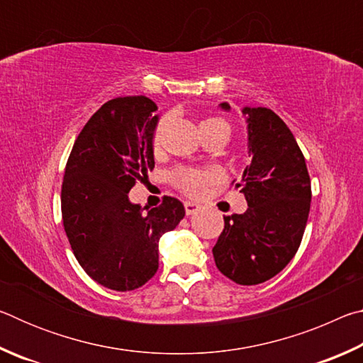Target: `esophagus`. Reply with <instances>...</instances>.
Segmentation results:
<instances>
[{
	"instance_id": "obj_1",
	"label": "esophagus",
	"mask_w": 363,
	"mask_h": 363,
	"mask_svg": "<svg viewBox=\"0 0 363 363\" xmlns=\"http://www.w3.org/2000/svg\"><path fill=\"white\" fill-rule=\"evenodd\" d=\"M184 208H186L187 216H190V214H195L196 211H200V205L192 203V201H186V203H184Z\"/></svg>"
}]
</instances>
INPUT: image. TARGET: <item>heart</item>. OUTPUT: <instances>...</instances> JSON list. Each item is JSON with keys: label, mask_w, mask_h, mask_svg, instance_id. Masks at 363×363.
Instances as JSON below:
<instances>
[{"label": "heart", "mask_w": 363, "mask_h": 363, "mask_svg": "<svg viewBox=\"0 0 363 363\" xmlns=\"http://www.w3.org/2000/svg\"><path fill=\"white\" fill-rule=\"evenodd\" d=\"M210 123H223V125H227L223 118H218V116L206 118L205 121H201V125H210ZM164 126H167V120L164 118H162L157 123L155 130H153V136H152L153 147H160V144H162ZM168 179L171 184H173V187H176L184 195L200 196L205 192L208 186H211L213 182H216L219 179V171L214 168L176 167L168 173Z\"/></svg>", "instance_id": "b5f03b06"}]
</instances>
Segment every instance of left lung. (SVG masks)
<instances>
[{
	"instance_id": "left-lung-1",
	"label": "left lung",
	"mask_w": 363,
	"mask_h": 363,
	"mask_svg": "<svg viewBox=\"0 0 363 363\" xmlns=\"http://www.w3.org/2000/svg\"><path fill=\"white\" fill-rule=\"evenodd\" d=\"M220 107L229 110L227 102ZM251 162L232 186L248 203L243 214L224 216L213 256L238 285H257L277 275L303 240L311 210V177L290 128L266 107H245Z\"/></svg>"
}]
</instances>
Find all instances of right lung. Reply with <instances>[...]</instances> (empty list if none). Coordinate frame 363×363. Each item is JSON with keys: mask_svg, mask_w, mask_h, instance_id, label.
I'll return each instance as SVG.
<instances>
[{"mask_svg": "<svg viewBox=\"0 0 363 363\" xmlns=\"http://www.w3.org/2000/svg\"><path fill=\"white\" fill-rule=\"evenodd\" d=\"M158 107L145 96L115 97L86 123L72 147L60 192L73 255L97 284L131 291L158 269V240L186 214L174 196L144 213L128 200L149 179Z\"/></svg>", "mask_w": 363, "mask_h": 363, "instance_id": "add662e5", "label": "right lung"}]
</instances>
